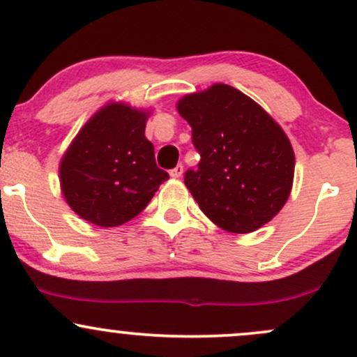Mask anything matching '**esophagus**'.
<instances>
[{
  "mask_svg": "<svg viewBox=\"0 0 357 357\" xmlns=\"http://www.w3.org/2000/svg\"><path fill=\"white\" fill-rule=\"evenodd\" d=\"M169 174L173 176V178H181V176H183V165H178L174 167V169H171Z\"/></svg>",
  "mask_w": 357,
  "mask_h": 357,
  "instance_id": "obj_1",
  "label": "esophagus"
}]
</instances>
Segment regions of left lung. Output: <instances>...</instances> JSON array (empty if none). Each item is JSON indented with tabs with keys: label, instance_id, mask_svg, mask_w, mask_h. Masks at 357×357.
Wrapping results in <instances>:
<instances>
[{
	"label": "left lung",
	"instance_id": "1",
	"mask_svg": "<svg viewBox=\"0 0 357 357\" xmlns=\"http://www.w3.org/2000/svg\"><path fill=\"white\" fill-rule=\"evenodd\" d=\"M191 126L198 169L184 184L213 223L230 233L255 231L282 210L296 155L282 127L240 90L215 84L178 102Z\"/></svg>",
	"mask_w": 357,
	"mask_h": 357
}]
</instances>
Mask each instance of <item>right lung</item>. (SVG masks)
Returning a JSON list of instances; mask_svg holds the SVG:
<instances>
[{"label":"right lung","mask_w":357,"mask_h":357,"mask_svg":"<svg viewBox=\"0 0 357 357\" xmlns=\"http://www.w3.org/2000/svg\"><path fill=\"white\" fill-rule=\"evenodd\" d=\"M147 112L114 102L93 114L60 162L61 192L80 218L119 227L136 218L169 174L144 136Z\"/></svg>","instance_id":"1"}]
</instances>
